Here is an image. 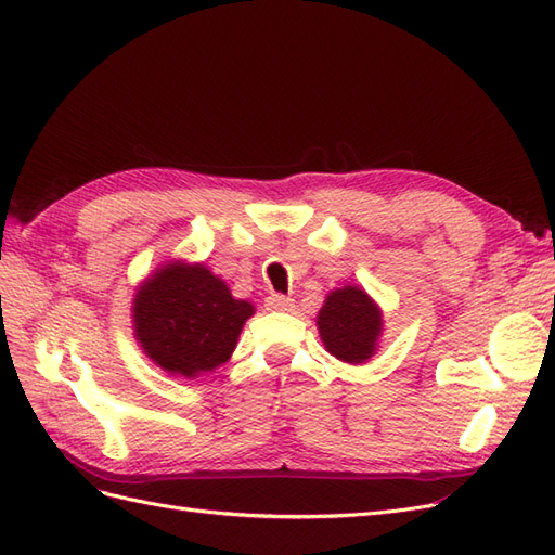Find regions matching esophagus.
Here are the masks:
<instances>
[{
	"instance_id": "1",
	"label": "esophagus",
	"mask_w": 555,
	"mask_h": 555,
	"mask_svg": "<svg viewBox=\"0 0 555 555\" xmlns=\"http://www.w3.org/2000/svg\"><path fill=\"white\" fill-rule=\"evenodd\" d=\"M266 308L273 312H289L294 308V298L284 296V294H271L266 298Z\"/></svg>"
}]
</instances>
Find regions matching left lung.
<instances>
[{
    "label": "left lung",
    "mask_w": 555,
    "mask_h": 555,
    "mask_svg": "<svg viewBox=\"0 0 555 555\" xmlns=\"http://www.w3.org/2000/svg\"><path fill=\"white\" fill-rule=\"evenodd\" d=\"M319 335L335 359L345 363H363L373 357L382 314L367 294L359 287L333 292L317 317Z\"/></svg>",
    "instance_id": "8db88e82"
}]
</instances>
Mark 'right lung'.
<instances>
[{
	"mask_svg": "<svg viewBox=\"0 0 555 555\" xmlns=\"http://www.w3.org/2000/svg\"><path fill=\"white\" fill-rule=\"evenodd\" d=\"M251 312L206 266L169 263L133 298V328L145 354L164 371L196 377L231 357Z\"/></svg>",
	"mask_w": 555,
	"mask_h": 555,
	"instance_id": "add662e5",
	"label": "right lung"
}]
</instances>
